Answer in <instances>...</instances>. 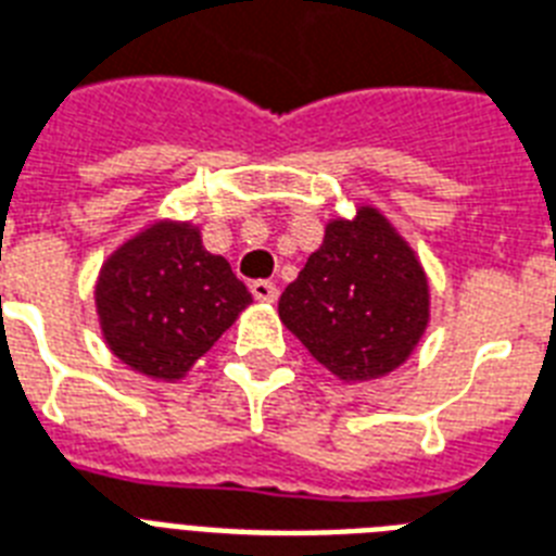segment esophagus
Returning a JSON list of instances; mask_svg holds the SVG:
<instances>
[{
	"label": "esophagus",
	"mask_w": 556,
	"mask_h": 556,
	"mask_svg": "<svg viewBox=\"0 0 556 556\" xmlns=\"http://www.w3.org/2000/svg\"><path fill=\"white\" fill-rule=\"evenodd\" d=\"M251 293H254L260 302H274L277 300V286L270 279H254L251 282Z\"/></svg>",
	"instance_id": "obj_1"
}]
</instances>
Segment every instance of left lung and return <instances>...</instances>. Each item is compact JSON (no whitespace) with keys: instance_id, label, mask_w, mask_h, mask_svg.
<instances>
[{"instance_id":"obj_1","label":"left lung","mask_w":556,"mask_h":556,"mask_svg":"<svg viewBox=\"0 0 556 556\" xmlns=\"http://www.w3.org/2000/svg\"><path fill=\"white\" fill-rule=\"evenodd\" d=\"M279 319L345 382L386 377L428 325V279L417 256L374 207L333 219L319 251L279 296Z\"/></svg>"}]
</instances>
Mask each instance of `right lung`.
<instances>
[{
  "label": "right lung",
  "instance_id": "1",
  "mask_svg": "<svg viewBox=\"0 0 556 556\" xmlns=\"http://www.w3.org/2000/svg\"><path fill=\"white\" fill-rule=\"evenodd\" d=\"M248 302L228 260L207 254L200 231L179 223H156L128 239L97 282L108 345L153 380H179Z\"/></svg>",
  "mask_w": 556,
  "mask_h": 556
}]
</instances>
